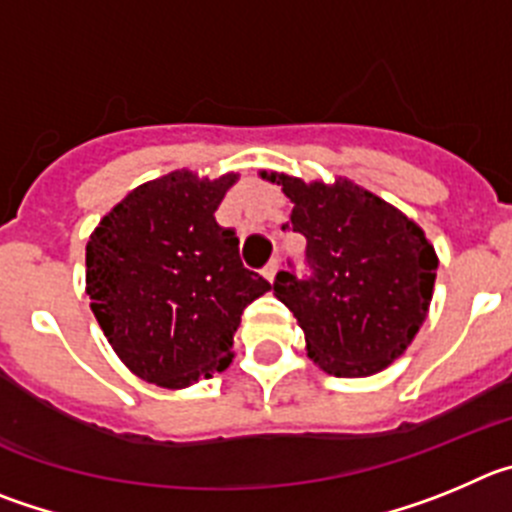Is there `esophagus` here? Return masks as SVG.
<instances>
[{"label": "esophagus", "instance_id": "esophagus-1", "mask_svg": "<svg viewBox=\"0 0 512 512\" xmlns=\"http://www.w3.org/2000/svg\"><path fill=\"white\" fill-rule=\"evenodd\" d=\"M278 270H280L278 260H273V262H270V265L265 267V270H262V275H265V278L270 280V283H273V280H275V275H278Z\"/></svg>", "mask_w": 512, "mask_h": 512}]
</instances>
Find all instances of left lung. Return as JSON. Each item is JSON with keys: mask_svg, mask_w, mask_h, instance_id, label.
Masks as SVG:
<instances>
[{"mask_svg": "<svg viewBox=\"0 0 512 512\" xmlns=\"http://www.w3.org/2000/svg\"><path fill=\"white\" fill-rule=\"evenodd\" d=\"M293 204L290 222L306 237L311 278L280 270L273 290L306 334L313 365L336 377H367L411 347L434 296L439 257L413 219L336 176L301 181L260 170Z\"/></svg>", "mask_w": 512, "mask_h": 512, "instance_id": "obj_1", "label": "left lung"}]
</instances>
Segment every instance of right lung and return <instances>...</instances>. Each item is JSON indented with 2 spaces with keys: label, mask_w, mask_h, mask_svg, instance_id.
Instances as JSON below:
<instances>
[{
  "label": "right lung",
  "mask_w": 512,
  "mask_h": 512,
  "mask_svg": "<svg viewBox=\"0 0 512 512\" xmlns=\"http://www.w3.org/2000/svg\"><path fill=\"white\" fill-rule=\"evenodd\" d=\"M237 173L173 170L130 191L86 242V293L124 367L181 390L227 370L242 311L270 290L214 211Z\"/></svg>",
  "instance_id": "add662e5"
}]
</instances>
